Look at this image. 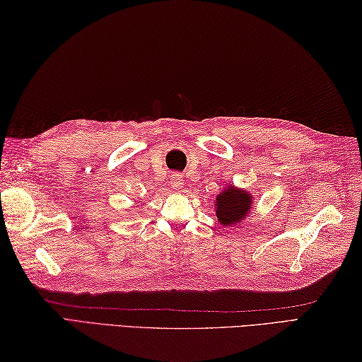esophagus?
<instances>
[{
    "instance_id": "esophagus-1",
    "label": "esophagus",
    "mask_w": 362,
    "mask_h": 362,
    "mask_svg": "<svg viewBox=\"0 0 362 362\" xmlns=\"http://www.w3.org/2000/svg\"><path fill=\"white\" fill-rule=\"evenodd\" d=\"M169 187H171L174 191H177V189H180V187L183 185V179H182V175L180 174H173L171 177H169Z\"/></svg>"
}]
</instances>
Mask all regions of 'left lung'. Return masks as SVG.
<instances>
[{"label": "left lung", "mask_w": 362, "mask_h": 362, "mask_svg": "<svg viewBox=\"0 0 362 362\" xmlns=\"http://www.w3.org/2000/svg\"><path fill=\"white\" fill-rule=\"evenodd\" d=\"M252 210V193L244 188L235 187L233 183L224 187L214 201V211H216L219 224L224 227H235L240 222H244Z\"/></svg>", "instance_id": "left-lung-1"}]
</instances>
